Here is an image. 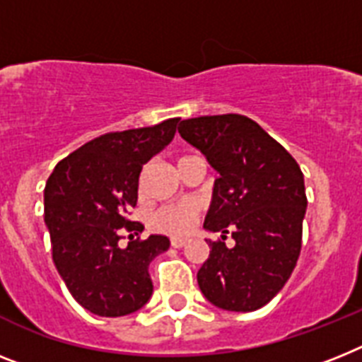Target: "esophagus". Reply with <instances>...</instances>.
Masks as SVG:
<instances>
[{
	"instance_id": "esophagus-1",
	"label": "esophagus",
	"mask_w": 362,
	"mask_h": 362,
	"mask_svg": "<svg viewBox=\"0 0 362 362\" xmlns=\"http://www.w3.org/2000/svg\"><path fill=\"white\" fill-rule=\"evenodd\" d=\"M186 245V239L182 238H171V247L173 248H182Z\"/></svg>"
}]
</instances>
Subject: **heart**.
Masks as SVG:
<instances>
[{"label":"heart","mask_w":362,"mask_h":362,"mask_svg":"<svg viewBox=\"0 0 362 362\" xmlns=\"http://www.w3.org/2000/svg\"><path fill=\"white\" fill-rule=\"evenodd\" d=\"M191 158L195 156H182L178 163L191 160ZM199 204L191 202V200H182V202H173V204H165L162 208L154 209L153 214H151V218H148V223H151V226L156 232L180 238V235H186V233L193 230L197 218H199Z\"/></svg>","instance_id":"1"}]
</instances>
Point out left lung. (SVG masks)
Listing matches in <instances>:
<instances>
[{"label":"left lung","mask_w":362,"mask_h":362,"mask_svg":"<svg viewBox=\"0 0 362 362\" xmlns=\"http://www.w3.org/2000/svg\"><path fill=\"white\" fill-rule=\"evenodd\" d=\"M178 132L221 175L204 228L223 232V241H208L200 291L226 311H256L281 291L302 250L308 197L300 165L247 115L191 117ZM226 233L233 249L223 243Z\"/></svg>","instance_id":"left-lung-1"}]
</instances>
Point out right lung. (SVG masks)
I'll use <instances>...</instances> for the list:
<instances>
[{"label": "right lung", "mask_w": 362, "mask_h": 362, "mask_svg": "<svg viewBox=\"0 0 362 362\" xmlns=\"http://www.w3.org/2000/svg\"><path fill=\"white\" fill-rule=\"evenodd\" d=\"M180 117L108 132L60 160L44 189V221L54 267L71 296L99 317L138 311L153 294L151 261L169 248L165 235L132 239L139 173L176 132ZM131 243L121 247L124 233Z\"/></svg>", "instance_id": "obj_1"}]
</instances>
